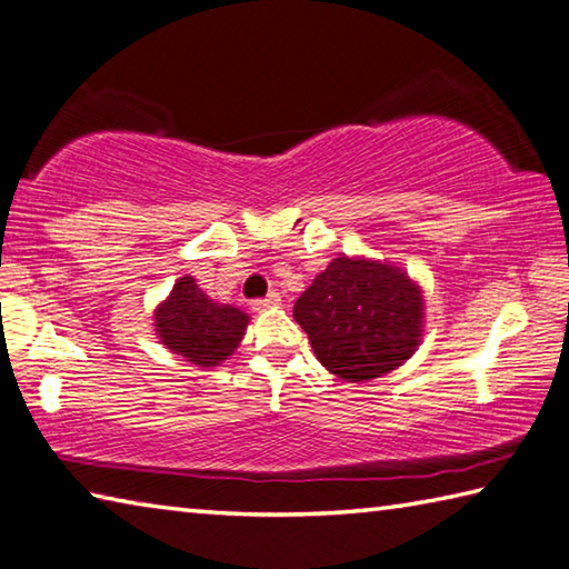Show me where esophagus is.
<instances>
[{
    "mask_svg": "<svg viewBox=\"0 0 569 569\" xmlns=\"http://www.w3.org/2000/svg\"><path fill=\"white\" fill-rule=\"evenodd\" d=\"M279 302V292H269L267 297H259V300H254L252 302V310H257V312H264V310H272V307H277Z\"/></svg>",
    "mask_w": 569,
    "mask_h": 569,
    "instance_id": "esophagus-1",
    "label": "esophagus"
}]
</instances>
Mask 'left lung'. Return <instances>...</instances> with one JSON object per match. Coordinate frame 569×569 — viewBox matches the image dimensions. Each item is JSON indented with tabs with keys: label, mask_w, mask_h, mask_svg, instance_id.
I'll use <instances>...</instances> for the list:
<instances>
[{
	"label": "left lung",
	"mask_w": 569,
	"mask_h": 569,
	"mask_svg": "<svg viewBox=\"0 0 569 569\" xmlns=\"http://www.w3.org/2000/svg\"><path fill=\"white\" fill-rule=\"evenodd\" d=\"M295 320L327 370L362 382L410 360L422 332V295L392 264L337 257L297 300Z\"/></svg>",
	"instance_id": "left-lung-1"
}]
</instances>
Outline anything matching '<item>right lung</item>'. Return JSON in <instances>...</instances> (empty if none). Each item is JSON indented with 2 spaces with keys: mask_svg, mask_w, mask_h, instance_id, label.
<instances>
[{
  "mask_svg": "<svg viewBox=\"0 0 569 569\" xmlns=\"http://www.w3.org/2000/svg\"><path fill=\"white\" fill-rule=\"evenodd\" d=\"M154 320L169 350L192 365L214 367L234 352L249 317L237 307L212 302L192 277H182L167 302L159 305Z\"/></svg>",
  "mask_w": 569,
  "mask_h": 569,
  "instance_id": "add662e5",
  "label": "right lung"
}]
</instances>
